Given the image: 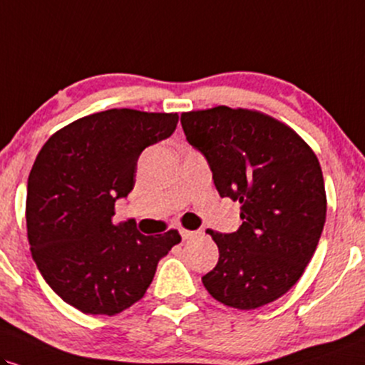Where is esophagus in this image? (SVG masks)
<instances>
[{
  "label": "esophagus",
  "mask_w": 365,
  "mask_h": 365,
  "mask_svg": "<svg viewBox=\"0 0 365 365\" xmlns=\"http://www.w3.org/2000/svg\"><path fill=\"white\" fill-rule=\"evenodd\" d=\"M179 233H181L182 240H187V238H192V237H195L197 232H192V230H186V228H179Z\"/></svg>",
  "instance_id": "34e87169"
}]
</instances>
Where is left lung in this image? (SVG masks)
<instances>
[{
  "instance_id": "obj_1",
  "label": "left lung",
  "mask_w": 365,
  "mask_h": 365,
  "mask_svg": "<svg viewBox=\"0 0 365 365\" xmlns=\"http://www.w3.org/2000/svg\"><path fill=\"white\" fill-rule=\"evenodd\" d=\"M187 142L208 160L222 197L242 205L237 232L206 230L220 257L203 284L220 303L255 309L303 276L327 218L320 162L298 133L272 116L215 106L181 115Z\"/></svg>"
}]
</instances>
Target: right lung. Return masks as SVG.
Here are the masks:
<instances>
[{
  "label": "right lung",
  "mask_w": 365,
  "mask_h": 365,
  "mask_svg": "<svg viewBox=\"0 0 365 365\" xmlns=\"http://www.w3.org/2000/svg\"><path fill=\"white\" fill-rule=\"evenodd\" d=\"M178 113L113 108L61 128L38 152L26 186L31 257L71 307L113 317L143 298L178 230L145 237L113 222L115 201L135 186L137 160L170 137Z\"/></svg>",
  "instance_id": "add662e5"
}]
</instances>
